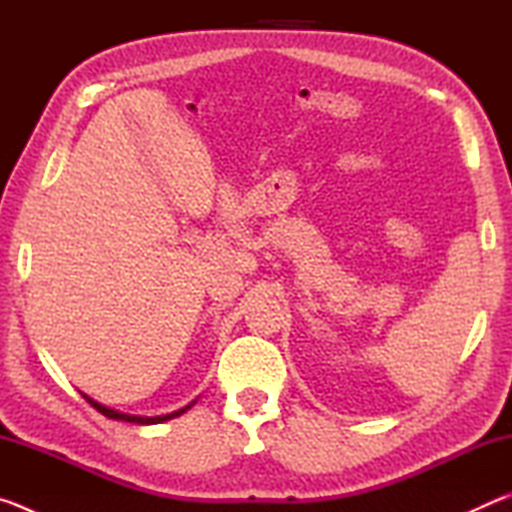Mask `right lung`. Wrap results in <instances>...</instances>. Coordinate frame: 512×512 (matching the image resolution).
Masks as SVG:
<instances>
[{"mask_svg":"<svg viewBox=\"0 0 512 512\" xmlns=\"http://www.w3.org/2000/svg\"><path fill=\"white\" fill-rule=\"evenodd\" d=\"M85 400H88L94 409H97L99 413H103L106 415V418H110V420H124V422H133V424H158V422H164V420H171V418H178V415H183L189 406H185V409H180V411H173V413H169V415H155V418H140V415H128V413H119V411H112V409H108V406H103V404H99V402H94L92 397H88V395H83Z\"/></svg>","mask_w":512,"mask_h":512,"instance_id":"obj_1","label":"right lung"}]
</instances>
